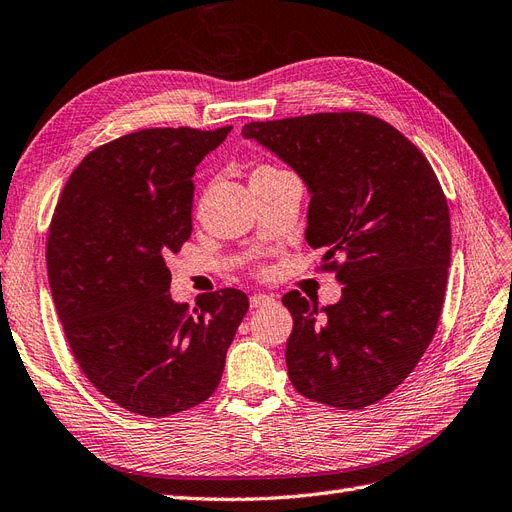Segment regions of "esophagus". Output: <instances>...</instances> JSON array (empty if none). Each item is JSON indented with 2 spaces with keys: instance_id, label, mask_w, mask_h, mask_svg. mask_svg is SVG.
Instances as JSON below:
<instances>
[{
  "instance_id": "34e87169",
  "label": "esophagus",
  "mask_w": 512,
  "mask_h": 512,
  "mask_svg": "<svg viewBox=\"0 0 512 512\" xmlns=\"http://www.w3.org/2000/svg\"><path fill=\"white\" fill-rule=\"evenodd\" d=\"M273 303H275V298H273V296H267V294H254V296H250V305H252L254 309L267 307V305H273Z\"/></svg>"
}]
</instances>
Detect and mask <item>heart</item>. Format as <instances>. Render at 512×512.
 Listing matches in <instances>:
<instances>
[{
    "mask_svg": "<svg viewBox=\"0 0 512 512\" xmlns=\"http://www.w3.org/2000/svg\"><path fill=\"white\" fill-rule=\"evenodd\" d=\"M273 173H279V169L269 167V165H260V167H256V169L252 171V175H250V184H252V182H256V180H260V178H267V175H273Z\"/></svg>",
    "mask_w": 512,
    "mask_h": 512,
    "instance_id": "obj_1",
    "label": "heart"
}]
</instances>
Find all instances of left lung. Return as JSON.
<instances>
[{
	"label": "left lung",
	"mask_w": 512,
	"mask_h": 512,
	"mask_svg": "<svg viewBox=\"0 0 512 512\" xmlns=\"http://www.w3.org/2000/svg\"><path fill=\"white\" fill-rule=\"evenodd\" d=\"M243 137L275 152L311 192L305 239L343 284L337 305L301 292L286 364L298 394L343 411L375 404L407 379L443 311L451 220L424 156L390 122L324 112L250 122Z\"/></svg>",
	"instance_id": "left-lung-1"
}]
</instances>
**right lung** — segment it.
<instances>
[{
    "label": "right lung",
    "instance_id": "1",
    "mask_svg": "<svg viewBox=\"0 0 512 512\" xmlns=\"http://www.w3.org/2000/svg\"><path fill=\"white\" fill-rule=\"evenodd\" d=\"M233 127L142 129L69 175L48 228V281L82 373L118 407L169 417L216 392L250 307L235 288L173 303L165 258L192 233L197 165Z\"/></svg>",
    "mask_w": 512,
    "mask_h": 512
}]
</instances>
